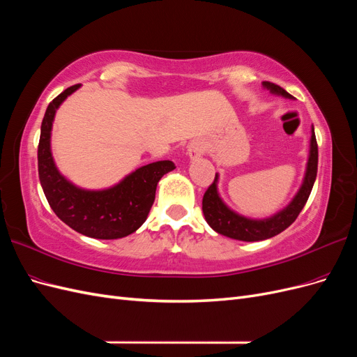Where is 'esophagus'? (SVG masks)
Here are the masks:
<instances>
[{
  "mask_svg": "<svg viewBox=\"0 0 357 357\" xmlns=\"http://www.w3.org/2000/svg\"><path fill=\"white\" fill-rule=\"evenodd\" d=\"M188 153L190 158H198L204 153V144L201 142H192L188 146Z\"/></svg>",
  "mask_w": 357,
  "mask_h": 357,
  "instance_id": "1",
  "label": "esophagus"
}]
</instances>
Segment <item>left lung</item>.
<instances>
[{
    "label": "left lung",
    "mask_w": 357,
    "mask_h": 357,
    "mask_svg": "<svg viewBox=\"0 0 357 357\" xmlns=\"http://www.w3.org/2000/svg\"><path fill=\"white\" fill-rule=\"evenodd\" d=\"M264 86L277 95L286 96V98H290L291 96L282 88V86H278L275 83L264 82ZM317 162L319 149L314 128H312L310 158L302 188L299 189L298 195L294 198V201H291L283 211H280L275 215H273V218L264 220L245 219L243 215H238L226 207L218 193V186H215L218 176H215L214 181L208 186V189L205 190L202 198V213L205 215V220H207V223L215 232L240 241H262L266 238H271L274 235H278L296 220L299 213L307 204L311 189L314 186V181L317 177Z\"/></svg>",
    "instance_id": "1"
}]
</instances>
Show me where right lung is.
I'll return each instance as SVG.
<instances>
[{
  "instance_id": "obj_1",
  "label": "right lung",
  "mask_w": 357,
  "mask_h": 357,
  "mask_svg": "<svg viewBox=\"0 0 357 357\" xmlns=\"http://www.w3.org/2000/svg\"><path fill=\"white\" fill-rule=\"evenodd\" d=\"M80 84H74L53 100L41 122L38 177L52 210L70 228L91 238L116 240L135 232L152 208L158 181L176 168L174 162L158 160L135 169L119 185L105 190H83L63 178L50 153V131L61 102Z\"/></svg>"
}]
</instances>
